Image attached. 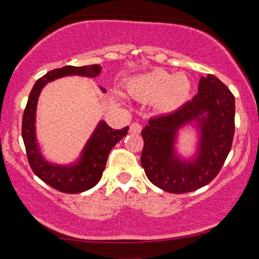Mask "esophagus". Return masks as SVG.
Segmentation results:
<instances>
[{"mask_svg":"<svg viewBox=\"0 0 259 259\" xmlns=\"http://www.w3.org/2000/svg\"><path fill=\"white\" fill-rule=\"evenodd\" d=\"M129 131H130L131 134H134V135H137V134H139L140 131H142V124L137 123V122H134L133 124H130V129H129Z\"/></svg>","mask_w":259,"mask_h":259,"instance_id":"esophagus-1","label":"esophagus"}]
</instances>
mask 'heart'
<instances>
[{"label": "heart", "mask_w": 259, "mask_h": 259, "mask_svg": "<svg viewBox=\"0 0 259 259\" xmlns=\"http://www.w3.org/2000/svg\"><path fill=\"white\" fill-rule=\"evenodd\" d=\"M133 97L152 102L161 111L172 112L186 103L190 97L192 83L185 74L172 75L165 71H153L133 78L126 84Z\"/></svg>", "instance_id": "b5f03b06"}]
</instances>
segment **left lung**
I'll return each mask as SVG.
<instances>
[{
    "instance_id": "obj_1",
    "label": "left lung",
    "mask_w": 259,
    "mask_h": 259,
    "mask_svg": "<svg viewBox=\"0 0 259 259\" xmlns=\"http://www.w3.org/2000/svg\"><path fill=\"white\" fill-rule=\"evenodd\" d=\"M235 99L229 88L208 74L199 93L176 111L152 117L142 130L140 163L147 178L161 190L179 194L199 190L217 176L231 151L234 136ZM195 121L198 151L185 160L174 150L178 130Z\"/></svg>"
}]
</instances>
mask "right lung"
I'll list each match as a JSON object with an SVG mask.
<instances>
[{
    "label": "right lung",
    "mask_w": 259,
    "mask_h": 259,
    "mask_svg": "<svg viewBox=\"0 0 259 259\" xmlns=\"http://www.w3.org/2000/svg\"><path fill=\"white\" fill-rule=\"evenodd\" d=\"M100 72H102L100 65L56 68L38 78L29 94L28 102L24 111L23 124H21V136L27 153L28 163L34 174L41 181L59 192L74 194L93 188L103 176L109 152L128 134L129 126L115 130L112 129L105 121H100L83 148L80 159L75 163L68 165L50 163L42 155L35 133V116H36L38 96L47 83L59 77L67 75L96 77L99 75ZM100 89L104 93L106 91L102 87Z\"/></svg>",
    "instance_id": "obj_1"
}]
</instances>
